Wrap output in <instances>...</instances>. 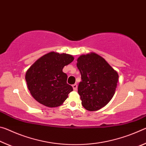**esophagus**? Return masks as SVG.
<instances>
[{
    "label": "esophagus",
    "mask_w": 146,
    "mask_h": 146,
    "mask_svg": "<svg viewBox=\"0 0 146 146\" xmlns=\"http://www.w3.org/2000/svg\"><path fill=\"white\" fill-rule=\"evenodd\" d=\"M72 87H73V90H75V91L77 90V88H78L77 84H73V85L72 86Z\"/></svg>",
    "instance_id": "esophagus-1"
}]
</instances>
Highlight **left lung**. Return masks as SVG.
Wrapping results in <instances>:
<instances>
[{
    "mask_svg": "<svg viewBox=\"0 0 146 146\" xmlns=\"http://www.w3.org/2000/svg\"><path fill=\"white\" fill-rule=\"evenodd\" d=\"M76 66L82 79L78 93L83 107L90 111L104 107L115 95L118 80L117 71L95 53L79 56Z\"/></svg>",
    "mask_w": 146,
    "mask_h": 146,
    "instance_id": "obj_1",
    "label": "left lung"
}]
</instances>
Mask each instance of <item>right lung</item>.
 <instances>
[{
  "label": "right lung",
  "mask_w": 146,
  "mask_h": 146,
  "mask_svg": "<svg viewBox=\"0 0 146 146\" xmlns=\"http://www.w3.org/2000/svg\"><path fill=\"white\" fill-rule=\"evenodd\" d=\"M74 57L66 53L50 52L38 58L26 73V80L32 97L47 107L62 105L73 91L67 84L68 76L62 70Z\"/></svg>",
  "instance_id": "right-lung-1"
}]
</instances>
